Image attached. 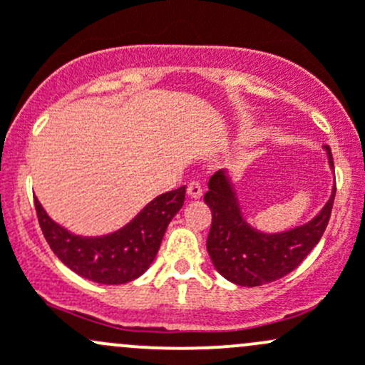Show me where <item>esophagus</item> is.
<instances>
[{
  "label": "esophagus",
  "mask_w": 365,
  "mask_h": 365,
  "mask_svg": "<svg viewBox=\"0 0 365 365\" xmlns=\"http://www.w3.org/2000/svg\"><path fill=\"white\" fill-rule=\"evenodd\" d=\"M187 194H189L190 200H200L203 196V187L197 182H190L189 187H187Z\"/></svg>",
  "instance_id": "1"
}]
</instances>
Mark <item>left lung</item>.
<instances>
[{
    "label": "left lung",
    "instance_id": "obj_1",
    "mask_svg": "<svg viewBox=\"0 0 365 365\" xmlns=\"http://www.w3.org/2000/svg\"><path fill=\"white\" fill-rule=\"evenodd\" d=\"M334 171L332 152L323 146ZM336 197V180L323 208L309 222L281 231L263 233L245 220L237 189L227 175L219 171L210 178L205 203L212 210V227L206 251L215 270L230 282L244 288L268 284L293 272L316 247L325 233Z\"/></svg>",
    "mask_w": 365,
    "mask_h": 365
}]
</instances>
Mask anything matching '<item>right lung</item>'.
Instances as JSON below:
<instances>
[{"mask_svg":"<svg viewBox=\"0 0 365 365\" xmlns=\"http://www.w3.org/2000/svg\"><path fill=\"white\" fill-rule=\"evenodd\" d=\"M185 201V187L150 201L120 230L102 237H79L54 222L35 197L47 244L72 272L98 284H125L141 277L155 259L165 230Z\"/></svg>","mask_w":365,"mask_h":365,"instance_id":"1","label":"right lung"}]
</instances>
